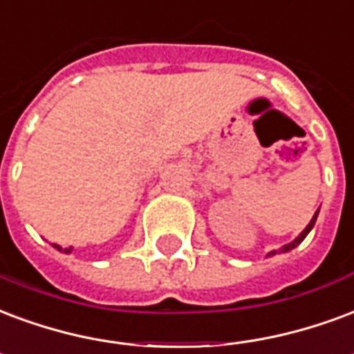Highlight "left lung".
I'll list each match as a JSON object with an SVG mask.
<instances>
[{
	"label": "left lung",
	"mask_w": 354,
	"mask_h": 354,
	"mask_svg": "<svg viewBox=\"0 0 354 354\" xmlns=\"http://www.w3.org/2000/svg\"><path fill=\"white\" fill-rule=\"evenodd\" d=\"M317 216H319V210L315 212V216L311 217V221H310V223H308V227H306V229H304L302 232H300V234H298V236L295 238V240H292V242H290V243H287V245H283V248H281V250H277V251H270V253H268V257H272V255H276V253H287V251L295 250V248H297L298 243L302 242L304 238L308 236V232H310V230L313 229V225H315V221H317Z\"/></svg>",
	"instance_id": "8db88e82"
}]
</instances>
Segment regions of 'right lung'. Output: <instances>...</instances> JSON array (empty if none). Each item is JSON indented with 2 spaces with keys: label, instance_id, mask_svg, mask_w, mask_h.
Here are the masks:
<instances>
[{
  "label": "right lung",
  "instance_id": "right-lung-1",
  "mask_svg": "<svg viewBox=\"0 0 354 354\" xmlns=\"http://www.w3.org/2000/svg\"><path fill=\"white\" fill-rule=\"evenodd\" d=\"M52 245H54L57 251H62V253H71V251H73V248H62V245H57V243H52Z\"/></svg>",
  "mask_w": 354,
  "mask_h": 354
}]
</instances>
